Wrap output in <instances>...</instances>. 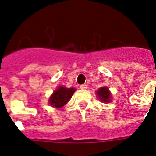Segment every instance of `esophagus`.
Returning <instances> with one entry per match:
<instances>
[{
    "label": "esophagus",
    "instance_id": "1",
    "mask_svg": "<svg viewBox=\"0 0 156 156\" xmlns=\"http://www.w3.org/2000/svg\"><path fill=\"white\" fill-rule=\"evenodd\" d=\"M80 89H83V90H84V89H86V88H87V85H86L85 84H81V85H80Z\"/></svg>",
    "mask_w": 156,
    "mask_h": 156
}]
</instances>
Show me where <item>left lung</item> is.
I'll return each mask as SVG.
<instances>
[{
    "label": "left lung",
    "mask_w": 156,
    "mask_h": 156,
    "mask_svg": "<svg viewBox=\"0 0 156 156\" xmlns=\"http://www.w3.org/2000/svg\"><path fill=\"white\" fill-rule=\"evenodd\" d=\"M97 95L98 96L99 100L103 102L111 101V93L109 92L108 87H102L100 88L99 90L97 91Z\"/></svg>",
    "instance_id": "1"
}]
</instances>
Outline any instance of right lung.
Instances as JSON below:
<instances>
[{
  "instance_id": "right-lung-1",
  "label": "right lung",
  "mask_w": 156,
  "mask_h": 156,
  "mask_svg": "<svg viewBox=\"0 0 156 156\" xmlns=\"http://www.w3.org/2000/svg\"><path fill=\"white\" fill-rule=\"evenodd\" d=\"M76 91L74 88H65L58 86L56 90L54 91L49 98V104L54 108H62L65 105Z\"/></svg>"
}]
</instances>
